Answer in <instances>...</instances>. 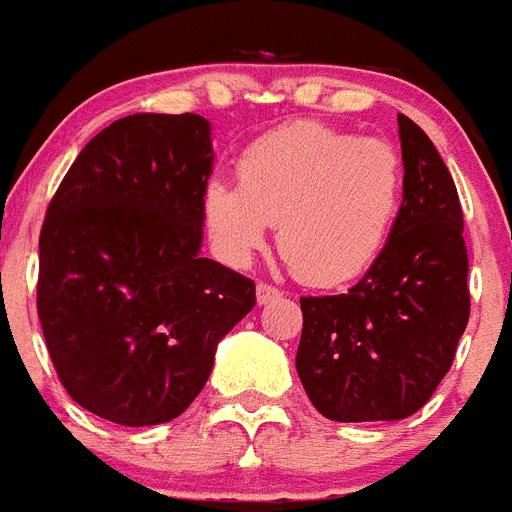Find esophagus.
<instances>
[{"instance_id":"obj_1","label":"esophagus","mask_w":512,"mask_h":512,"mask_svg":"<svg viewBox=\"0 0 512 512\" xmlns=\"http://www.w3.org/2000/svg\"><path fill=\"white\" fill-rule=\"evenodd\" d=\"M282 295L277 287H271L269 282H259L256 284V300H259V305H266V302L277 300V297Z\"/></svg>"}]
</instances>
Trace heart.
<instances>
[{
  "label": "heart",
  "instance_id": "obj_1",
  "mask_svg": "<svg viewBox=\"0 0 512 512\" xmlns=\"http://www.w3.org/2000/svg\"><path fill=\"white\" fill-rule=\"evenodd\" d=\"M405 194L402 153L320 122L266 133L238 161V187L210 179L202 215L230 264H246L277 223L282 259L315 287L364 274L390 241Z\"/></svg>",
  "mask_w": 512,
  "mask_h": 512
}]
</instances>
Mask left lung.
I'll return each instance as SVG.
<instances>
[{"mask_svg":"<svg viewBox=\"0 0 512 512\" xmlns=\"http://www.w3.org/2000/svg\"><path fill=\"white\" fill-rule=\"evenodd\" d=\"M405 194L390 241L346 295L300 297L297 374L325 418L402 420L431 400L469 323L464 215L431 138L397 115Z\"/></svg>","mask_w":512,"mask_h":512,"instance_id":"left-lung-1","label":"left lung"}]
</instances>
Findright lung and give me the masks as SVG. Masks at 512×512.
I'll list each match as a JSON object with an SVG mask.
<instances>
[{
  "label": "right lung",
  "instance_id": "obj_1",
  "mask_svg": "<svg viewBox=\"0 0 512 512\" xmlns=\"http://www.w3.org/2000/svg\"><path fill=\"white\" fill-rule=\"evenodd\" d=\"M212 171L200 115H128L94 135L40 228L38 318L74 402L117 425L182 415L256 284L202 259Z\"/></svg>",
  "mask_w": 512,
  "mask_h": 512
}]
</instances>
